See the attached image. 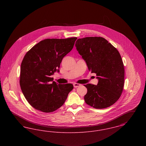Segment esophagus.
Segmentation results:
<instances>
[{
    "label": "esophagus",
    "instance_id": "1",
    "mask_svg": "<svg viewBox=\"0 0 146 146\" xmlns=\"http://www.w3.org/2000/svg\"><path fill=\"white\" fill-rule=\"evenodd\" d=\"M73 86H74V88H78V87L81 86V84H80L74 83L73 84Z\"/></svg>",
    "mask_w": 146,
    "mask_h": 146
}]
</instances>
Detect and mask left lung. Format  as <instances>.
<instances>
[{
	"label": "left lung",
	"mask_w": 146,
	"mask_h": 146,
	"mask_svg": "<svg viewBox=\"0 0 146 146\" xmlns=\"http://www.w3.org/2000/svg\"><path fill=\"white\" fill-rule=\"evenodd\" d=\"M76 50L91 73L96 74L97 85H84L88 90L86 104L96 109L107 108L120 98L124 85V64L118 50L102 37L78 39Z\"/></svg>",
	"instance_id": "obj_1"
}]
</instances>
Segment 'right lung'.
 <instances>
[{"mask_svg": "<svg viewBox=\"0 0 146 146\" xmlns=\"http://www.w3.org/2000/svg\"><path fill=\"white\" fill-rule=\"evenodd\" d=\"M76 39H46L35 45L24 56L20 85L28 103L36 110L55 111L64 104L73 90L72 84H58L50 76L59 72L63 58L73 49Z\"/></svg>", "mask_w": 146, "mask_h": 146, "instance_id": "obj_1", "label": "right lung"}]
</instances>
